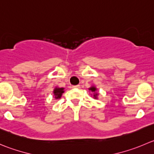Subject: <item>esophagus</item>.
<instances>
[{
  "mask_svg": "<svg viewBox=\"0 0 154 154\" xmlns=\"http://www.w3.org/2000/svg\"><path fill=\"white\" fill-rule=\"evenodd\" d=\"M72 88H80V85H73Z\"/></svg>",
  "mask_w": 154,
  "mask_h": 154,
  "instance_id": "34e87169",
  "label": "esophagus"
}]
</instances>
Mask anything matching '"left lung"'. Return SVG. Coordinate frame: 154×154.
<instances>
[{"mask_svg": "<svg viewBox=\"0 0 154 154\" xmlns=\"http://www.w3.org/2000/svg\"><path fill=\"white\" fill-rule=\"evenodd\" d=\"M89 91H91L92 92H95L97 91V88L94 86H91V87L89 88ZM97 95L98 94H94V99H97Z\"/></svg>", "mask_w": 154, "mask_h": 154, "instance_id": "1", "label": "left lung"}]
</instances>
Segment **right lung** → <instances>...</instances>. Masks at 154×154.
Segmentation results:
<instances>
[{"label":"right lung","instance_id":"right-lung-1","mask_svg":"<svg viewBox=\"0 0 154 154\" xmlns=\"http://www.w3.org/2000/svg\"><path fill=\"white\" fill-rule=\"evenodd\" d=\"M64 92L63 88H55L54 90V94L56 99H59L61 97L63 93Z\"/></svg>","mask_w":154,"mask_h":154}]
</instances>
